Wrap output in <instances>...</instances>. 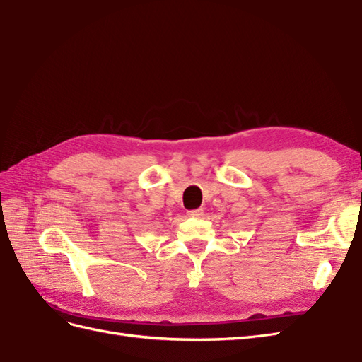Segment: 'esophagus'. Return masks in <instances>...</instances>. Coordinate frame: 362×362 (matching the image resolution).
Listing matches in <instances>:
<instances>
[{
  "label": "esophagus",
  "mask_w": 362,
  "mask_h": 362,
  "mask_svg": "<svg viewBox=\"0 0 362 362\" xmlns=\"http://www.w3.org/2000/svg\"><path fill=\"white\" fill-rule=\"evenodd\" d=\"M189 216L190 217H201V216H204V210L202 208H198V210H190Z\"/></svg>",
  "instance_id": "34e87169"
}]
</instances>
